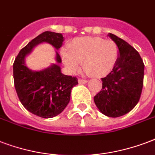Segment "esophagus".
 <instances>
[{
	"label": "esophagus",
	"mask_w": 155,
	"mask_h": 155,
	"mask_svg": "<svg viewBox=\"0 0 155 155\" xmlns=\"http://www.w3.org/2000/svg\"><path fill=\"white\" fill-rule=\"evenodd\" d=\"M79 83L80 84H86V83L88 82V80H84V79H79L78 80Z\"/></svg>",
	"instance_id": "esophagus-1"
}]
</instances>
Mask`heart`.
Listing matches in <instances>:
<instances>
[{"label":"heart","mask_w":155,"mask_h":155,"mask_svg":"<svg viewBox=\"0 0 155 155\" xmlns=\"http://www.w3.org/2000/svg\"><path fill=\"white\" fill-rule=\"evenodd\" d=\"M119 47L112 40L98 36H85L74 39L69 49L61 51L65 65L72 73L83 68L93 77H103L111 71L119 58Z\"/></svg>","instance_id":"obj_1"}]
</instances>
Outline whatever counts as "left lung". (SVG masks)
Here are the masks:
<instances>
[{
  "mask_svg": "<svg viewBox=\"0 0 155 155\" xmlns=\"http://www.w3.org/2000/svg\"><path fill=\"white\" fill-rule=\"evenodd\" d=\"M109 36L117 44L120 55L112 71L101 78L102 88L94 102L102 114L116 118L131 111L140 100L145 65L133 46L114 34Z\"/></svg>",
  "mask_w": 155,
  "mask_h": 155,
  "instance_id": "8db88e82",
  "label": "left lung"
}]
</instances>
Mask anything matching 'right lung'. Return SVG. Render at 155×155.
<instances>
[{
	"instance_id": "right-lung-1",
	"label": "right lung",
	"mask_w": 155,
	"mask_h": 155,
	"mask_svg": "<svg viewBox=\"0 0 155 155\" xmlns=\"http://www.w3.org/2000/svg\"><path fill=\"white\" fill-rule=\"evenodd\" d=\"M61 33L45 31L22 48L13 64L14 82L17 95L22 106L31 113L49 119L59 114L71 99V91L78 79L61 73L58 65L41 71H32L25 66L24 58L36 45L48 42L58 49L62 45ZM57 62H62L57 53Z\"/></svg>"
}]
</instances>
